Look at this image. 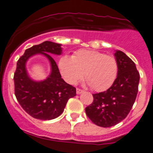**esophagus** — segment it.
<instances>
[{
  "label": "esophagus",
  "mask_w": 153,
  "mask_h": 153,
  "mask_svg": "<svg viewBox=\"0 0 153 153\" xmlns=\"http://www.w3.org/2000/svg\"><path fill=\"white\" fill-rule=\"evenodd\" d=\"M83 92H84L83 90H81V89H79V88H77L76 89V94H81V93H83Z\"/></svg>",
  "instance_id": "esophagus-1"
}]
</instances>
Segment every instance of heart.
<instances>
[{
	"label": "heart",
	"instance_id": "1",
	"mask_svg": "<svg viewBox=\"0 0 153 153\" xmlns=\"http://www.w3.org/2000/svg\"><path fill=\"white\" fill-rule=\"evenodd\" d=\"M59 68L70 85L76 84L85 73L88 85L97 92L109 89L118 75V62L115 57L94 50H79L72 57L63 56L59 59Z\"/></svg>",
	"mask_w": 153,
	"mask_h": 153
}]
</instances>
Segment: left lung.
<instances>
[{
  "label": "left lung",
  "mask_w": 153,
  "mask_h": 153,
  "mask_svg": "<svg viewBox=\"0 0 153 153\" xmlns=\"http://www.w3.org/2000/svg\"><path fill=\"white\" fill-rule=\"evenodd\" d=\"M118 75L113 85L103 92L93 94L92 104L85 108L88 118L103 128L114 126L125 119L134 103L140 74L135 63L121 51H115Z\"/></svg>",
  "instance_id": "obj_1"
}]
</instances>
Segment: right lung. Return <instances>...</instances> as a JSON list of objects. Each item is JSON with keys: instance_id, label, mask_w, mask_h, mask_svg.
<instances>
[{"instance_id": "obj_1", "label": "right lung", "mask_w": 153, "mask_h": 153, "mask_svg": "<svg viewBox=\"0 0 153 153\" xmlns=\"http://www.w3.org/2000/svg\"><path fill=\"white\" fill-rule=\"evenodd\" d=\"M61 45L52 41H44L25 50L17 61L13 77L16 97L22 109L37 119L57 118L62 113L68 99L76 95L75 88L61 78L58 66L51 55H60ZM36 54L44 55L51 63V74L43 81L31 79L25 67L27 59Z\"/></svg>"}]
</instances>
